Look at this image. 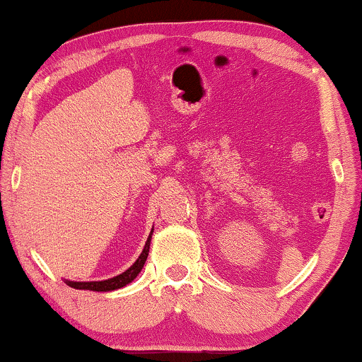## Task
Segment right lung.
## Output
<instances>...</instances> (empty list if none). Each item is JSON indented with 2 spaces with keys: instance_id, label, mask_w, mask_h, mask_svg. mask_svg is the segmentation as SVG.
<instances>
[{
  "instance_id": "add662e5",
  "label": "right lung",
  "mask_w": 362,
  "mask_h": 362,
  "mask_svg": "<svg viewBox=\"0 0 362 362\" xmlns=\"http://www.w3.org/2000/svg\"><path fill=\"white\" fill-rule=\"evenodd\" d=\"M152 233H153V228H152V231H150L146 246H144L141 255H139V259L129 267V269L123 272V274L116 275L113 278H108V280H102V281H71V280H66L68 286L76 288V290H88V291L107 293V291L119 290V288L129 285V283L134 280V278L139 274H141L142 267H144V264H146L147 255H148V249H150V241H152Z\"/></svg>"
}]
</instances>
